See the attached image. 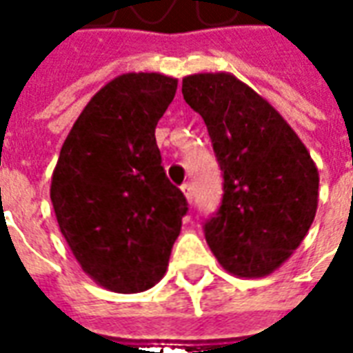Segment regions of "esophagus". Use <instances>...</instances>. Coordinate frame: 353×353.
<instances>
[{"label": "esophagus", "mask_w": 353, "mask_h": 353, "mask_svg": "<svg viewBox=\"0 0 353 353\" xmlns=\"http://www.w3.org/2000/svg\"><path fill=\"white\" fill-rule=\"evenodd\" d=\"M181 191H183L187 202H192V196H194V192H192V185L191 183H185L183 187H181Z\"/></svg>", "instance_id": "obj_1"}]
</instances>
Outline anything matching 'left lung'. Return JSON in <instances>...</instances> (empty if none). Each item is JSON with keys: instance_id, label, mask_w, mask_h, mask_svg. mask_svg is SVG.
I'll list each match as a JSON object with an SVG mask.
<instances>
[{"instance_id": "left-lung-1", "label": "left lung", "mask_w": 353, "mask_h": 353, "mask_svg": "<svg viewBox=\"0 0 353 353\" xmlns=\"http://www.w3.org/2000/svg\"><path fill=\"white\" fill-rule=\"evenodd\" d=\"M185 101L208 126L223 170V202L204 225L219 265L238 278L278 270L318 210L319 174L296 132L232 73H192Z\"/></svg>"}]
</instances>
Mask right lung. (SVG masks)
Wrapping results in <instances>:
<instances>
[{"mask_svg":"<svg viewBox=\"0 0 353 353\" xmlns=\"http://www.w3.org/2000/svg\"><path fill=\"white\" fill-rule=\"evenodd\" d=\"M176 90V77L162 73L109 81L77 117L52 172L62 236L81 268L115 293H139L162 280L187 214L154 139Z\"/></svg>","mask_w":353,"mask_h":353,"instance_id":"add662e5","label":"right lung"}]
</instances>
